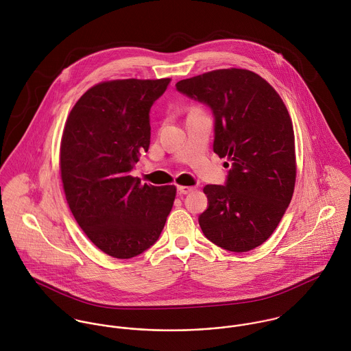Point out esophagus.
Instances as JSON below:
<instances>
[{"instance_id":"obj_1","label":"esophagus","mask_w":351,"mask_h":351,"mask_svg":"<svg viewBox=\"0 0 351 351\" xmlns=\"http://www.w3.org/2000/svg\"><path fill=\"white\" fill-rule=\"evenodd\" d=\"M195 189H196L195 186H185V185L178 186V192H180V195H188V193L193 192Z\"/></svg>"}]
</instances>
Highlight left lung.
<instances>
[{"instance_id": "8db88e82", "label": "left lung", "mask_w": 351, "mask_h": 351, "mask_svg": "<svg viewBox=\"0 0 351 351\" xmlns=\"http://www.w3.org/2000/svg\"><path fill=\"white\" fill-rule=\"evenodd\" d=\"M176 88L210 106L213 151L231 162L227 185L204 186V235L234 252L261 246L281 221L296 184L295 132L284 101L261 75L235 67L182 80Z\"/></svg>"}]
</instances>
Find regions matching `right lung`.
I'll list each match as a JSON object with an SVG mask.
<instances>
[{
  "instance_id": "1",
  "label": "right lung",
  "mask_w": 351,
  "mask_h": 351,
  "mask_svg": "<svg viewBox=\"0 0 351 351\" xmlns=\"http://www.w3.org/2000/svg\"><path fill=\"white\" fill-rule=\"evenodd\" d=\"M170 78L104 81L75 102L60 141L59 167L69 208L105 254L130 259L152 246L177 188L130 176L150 147V108Z\"/></svg>"
}]
</instances>
